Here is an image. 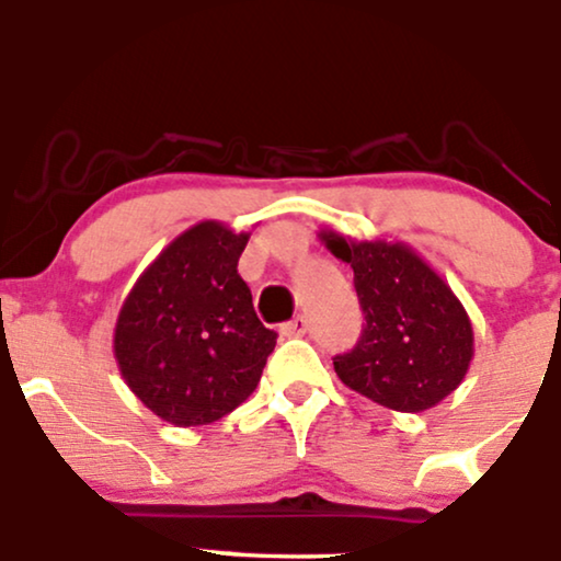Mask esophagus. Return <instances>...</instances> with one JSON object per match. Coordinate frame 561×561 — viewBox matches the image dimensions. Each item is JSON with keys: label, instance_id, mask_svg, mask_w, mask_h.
Here are the masks:
<instances>
[{"label": "esophagus", "instance_id": "34e87169", "mask_svg": "<svg viewBox=\"0 0 561 561\" xmlns=\"http://www.w3.org/2000/svg\"><path fill=\"white\" fill-rule=\"evenodd\" d=\"M308 332V319L306 317H295L293 321H287L285 327H282V334H287V337H300V334Z\"/></svg>", "mask_w": 561, "mask_h": 561}]
</instances>
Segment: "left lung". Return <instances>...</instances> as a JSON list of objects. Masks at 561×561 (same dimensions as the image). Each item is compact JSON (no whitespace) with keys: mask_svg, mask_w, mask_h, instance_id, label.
I'll return each mask as SVG.
<instances>
[{"mask_svg":"<svg viewBox=\"0 0 561 561\" xmlns=\"http://www.w3.org/2000/svg\"><path fill=\"white\" fill-rule=\"evenodd\" d=\"M319 240L353 268L364 332L334 358L345 388L385 409L420 414L448 398L474 358V332L456 293L411 244L351 240L321 229Z\"/></svg>","mask_w":561,"mask_h":561,"instance_id":"left-lung-1","label":"left lung"}]
</instances>
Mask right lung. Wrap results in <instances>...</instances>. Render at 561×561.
<instances>
[{"instance_id":"1","label":"right lung","mask_w":561,"mask_h":561,"mask_svg":"<svg viewBox=\"0 0 561 561\" xmlns=\"http://www.w3.org/2000/svg\"><path fill=\"white\" fill-rule=\"evenodd\" d=\"M250 231L199 221L128 289L113 356L128 390L176 427L218 422L250 398L276 345L237 274Z\"/></svg>"}]
</instances>
